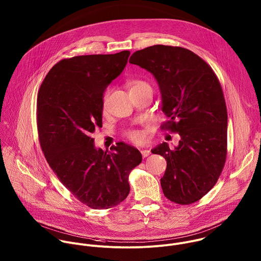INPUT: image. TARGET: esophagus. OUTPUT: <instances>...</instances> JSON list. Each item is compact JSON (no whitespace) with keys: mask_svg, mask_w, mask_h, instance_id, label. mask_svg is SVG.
<instances>
[{"mask_svg":"<svg viewBox=\"0 0 261 261\" xmlns=\"http://www.w3.org/2000/svg\"><path fill=\"white\" fill-rule=\"evenodd\" d=\"M141 154H142L143 158H146V156H148L150 154V150H148V149H141Z\"/></svg>","mask_w":261,"mask_h":261,"instance_id":"esophagus-1","label":"esophagus"}]
</instances>
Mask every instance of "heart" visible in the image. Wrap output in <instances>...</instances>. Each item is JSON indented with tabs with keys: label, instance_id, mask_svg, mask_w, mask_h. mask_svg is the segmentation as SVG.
<instances>
[{
	"label": "heart",
	"instance_id": "b5f03b06",
	"mask_svg": "<svg viewBox=\"0 0 261 261\" xmlns=\"http://www.w3.org/2000/svg\"><path fill=\"white\" fill-rule=\"evenodd\" d=\"M145 86H149L146 82L144 81H140V80H132L128 83V87H129V90L130 92L133 91V90H136V89H139V88H142V87H145ZM109 89H107L103 94H102V97H101V105H102V109L106 110L107 107H108V99H109ZM128 136L135 142H140L144 139V135L141 131H138V130H132V131H129L128 132Z\"/></svg>",
	"mask_w": 261,
	"mask_h": 261
}]
</instances>
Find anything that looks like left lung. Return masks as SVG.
I'll use <instances>...</instances> for the list:
<instances>
[{
    "mask_svg": "<svg viewBox=\"0 0 261 261\" xmlns=\"http://www.w3.org/2000/svg\"><path fill=\"white\" fill-rule=\"evenodd\" d=\"M129 62L153 75L169 117L163 128L180 135L174 149L167 142L151 149L167 161L164 194L179 204L193 203L215 186L226 162L228 114L219 79L200 57L180 46H148Z\"/></svg>",
    "mask_w": 261,
    "mask_h": 261,
    "instance_id": "left-lung-1",
    "label": "left lung"
}]
</instances>
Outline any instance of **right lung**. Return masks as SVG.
<instances>
[{"mask_svg":"<svg viewBox=\"0 0 261 261\" xmlns=\"http://www.w3.org/2000/svg\"><path fill=\"white\" fill-rule=\"evenodd\" d=\"M129 50L57 63L37 94V129L44 156L61 183L91 208H111L129 194L128 177L142 161L124 142L96 148L91 134L102 124L101 97L124 70Z\"/></svg>","mask_w":261,"mask_h":261,"instance_id":"obj_1","label":"right lung"}]
</instances>
